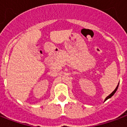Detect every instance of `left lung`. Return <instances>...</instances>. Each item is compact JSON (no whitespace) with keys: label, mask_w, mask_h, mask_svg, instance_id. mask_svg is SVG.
I'll return each mask as SVG.
<instances>
[{"label":"left lung","mask_w":127,"mask_h":127,"mask_svg":"<svg viewBox=\"0 0 127 127\" xmlns=\"http://www.w3.org/2000/svg\"><path fill=\"white\" fill-rule=\"evenodd\" d=\"M118 86H119V83H118V85H117V87H116V88H115V90H114V91H113V92H112V93L110 94V95H108V96H107V97H106V98H105L104 101L107 100H108V99H109V98H110L112 97V96L114 95V94H115V92H116V91H117V88H118Z\"/></svg>","instance_id":"obj_1"}]
</instances>
